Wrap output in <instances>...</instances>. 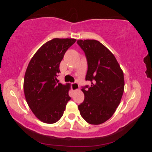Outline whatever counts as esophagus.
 <instances>
[{
  "mask_svg": "<svg viewBox=\"0 0 152 152\" xmlns=\"http://www.w3.org/2000/svg\"><path fill=\"white\" fill-rule=\"evenodd\" d=\"M72 91H76L77 90L79 89V84L77 82H74V83H72Z\"/></svg>",
  "mask_w": 152,
  "mask_h": 152,
  "instance_id": "obj_1",
  "label": "esophagus"
}]
</instances>
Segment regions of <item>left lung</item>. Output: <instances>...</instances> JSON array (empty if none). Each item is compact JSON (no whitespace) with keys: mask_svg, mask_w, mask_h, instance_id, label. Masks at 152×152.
<instances>
[{"mask_svg":"<svg viewBox=\"0 0 152 152\" xmlns=\"http://www.w3.org/2000/svg\"><path fill=\"white\" fill-rule=\"evenodd\" d=\"M85 53L88 70L82 87L83 102L78 105L82 117L92 125L103 123L113 116L124 91V76L114 55L99 41H77Z\"/></svg>","mask_w":152,"mask_h":152,"instance_id":"obj_1","label":"left lung"}]
</instances>
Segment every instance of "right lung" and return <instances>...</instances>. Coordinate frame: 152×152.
I'll return each instance as SVG.
<instances>
[{
  "mask_svg": "<svg viewBox=\"0 0 152 152\" xmlns=\"http://www.w3.org/2000/svg\"><path fill=\"white\" fill-rule=\"evenodd\" d=\"M75 39L55 38L43 44L33 56L24 78V93L31 110L42 121L54 123L62 117L71 99L70 85L60 83V64Z\"/></svg>",
  "mask_w": 152,
  "mask_h": 152,
  "instance_id": "obj_1",
  "label": "right lung"
}]
</instances>
